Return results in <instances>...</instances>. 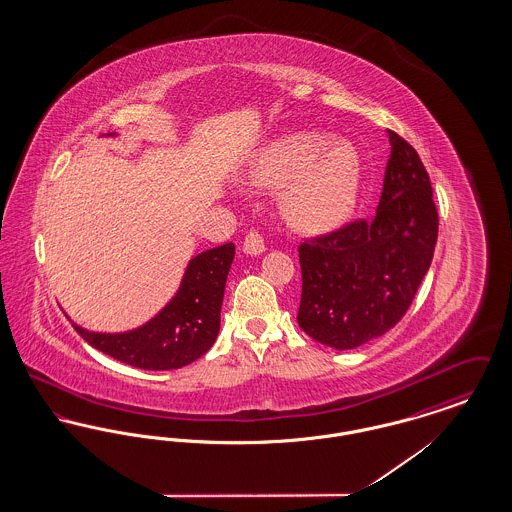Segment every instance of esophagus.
Returning a JSON list of instances; mask_svg holds the SVG:
<instances>
[{
  "label": "esophagus",
  "mask_w": 512,
  "mask_h": 512,
  "mask_svg": "<svg viewBox=\"0 0 512 512\" xmlns=\"http://www.w3.org/2000/svg\"><path fill=\"white\" fill-rule=\"evenodd\" d=\"M242 249H244V253H247V255H253V257H255V255H261V253H265L267 245H265V240H263V236H261L259 232L251 230V232L245 236Z\"/></svg>",
  "instance_id": "esophagus-1"
}]
</instances>
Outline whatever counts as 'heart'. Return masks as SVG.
<instances>
[{"label": "heart", "mask_w": 512, "mask_h": 512, "mask_svg": "<svg viewBox=\"0 0 512 512\" xmlns=\"http://www.w3.org/2000/svg\"><path fill=\"white\" fill-rule=\"evenodd\" d=\"M249 186L282 192V211L295 228L322 234L341 226L355 209L361 159L347 142L299 132L263 147L245 171Z\"/></svg>", "instance_id": "heart-1"}]
</instances>
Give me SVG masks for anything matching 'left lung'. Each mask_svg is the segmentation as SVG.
Listing matches in <instances>:
<instances>
[{"instance_id":"obj_1","label":"left lung","mask_w":512,"mask_h":512,"mask_svg":"<svg viewBox=\"0 0 512 512\" xmlns=\"http://www.w3.org/2000/svg\"><path fill=\"white\" fill-rule=\"evenodd\" d=\"M391 153L376 217L299 247L297 322L332 349L384 336L411 307L438 242L432 184L418 153L388 130Z\"/></svg>"}]
</instances>
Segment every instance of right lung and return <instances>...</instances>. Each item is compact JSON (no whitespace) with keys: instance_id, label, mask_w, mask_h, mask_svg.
<instances>
[{"instance_id":"right-lung-1","label":"right lung","mask_w":512,"mask_h":512,"mask_svg":"<svg viewBox=\"0 0 512 512\" xmlns=\"http://www.w3.org/2000/svg\"><path fill=\"white\" fill-rule=\"evenodd\" d=\"M234 253V244H224L195 255L171 301L138 328L92 332L73 322L74 330L92 347L126 365L144 370L190 365L219 336L220 307Z\"/></svg>"}]
</instances>
